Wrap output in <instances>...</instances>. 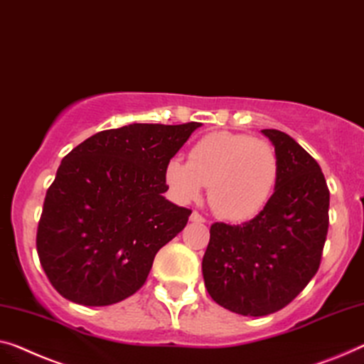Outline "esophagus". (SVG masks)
Here are the masks:
<instances>
[{"label":"esophagus","instance_id":"34e87169","mask_svg":"<svg viewBox=\"0 0 364 364\" xmlns=\"http://www.w3.org/2000/svg\"><path fill=\"white\" fill-rule=\"evenodd\" d=\"M189 220H193V222H205V219L203 215H200L198 210H193L191 213V215H189Z\"/></svg>","mask_w":364,"mask_h":364}]
</instances>
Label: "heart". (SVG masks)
<instances>
[{"mask_svg": "<svg viewBox=\"0 0 364 364\" xmlns=\"http://www.w3.org/2000/svg\"><path fill=\"white\" fill-rule=\"evenodd\" d=\"M278 155L268 140L238 132H210L188 154V161L171 159L165 180L180 203H193L209 186L214 213L225 220L257 217L268 204L278 181Z\"/></svg>", "mask_w": 364, "mask_h": 364, "instance_id": "b5f03b06", "label": "heart"}]
</instances>
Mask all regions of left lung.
I'll use <instances>...</instances> for the list:
<instances>
[{"label": "left lung", "mask_w": 364, "mask_h": 364, "mask_svg": "<svg viewBox=\"0 0 364 364\" xmlns=\"http://www.w3.org/2000/svg\"><path fill=\"white\" fill-rule=\"evenodd\" d=\"M279 173L274 193L242 225H210L203 258L205 289L219 306L262 317L286 307L316 276L328 232L330 191L321 166L294 139L276 129Z\"/></svg>", "instance_id": "obj_1"}]
</instances>
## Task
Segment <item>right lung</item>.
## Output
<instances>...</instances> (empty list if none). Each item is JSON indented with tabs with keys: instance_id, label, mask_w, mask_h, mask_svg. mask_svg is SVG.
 Listing matches in <instances>:
<instances>
[{
	"instance_id": "1",
	"label": "right lung",
	"mask_w": 364,
	"mask_h": 364,
	"mask_svg": "<svg viewBox=\"0 0 364 364\" xmlns=\"http://www.w3.org/2000/svg\"><path fill=\"white\" fill-rule=\"evenodd\" d=\"M200 122L101 130L62 160L37 227V253L65 299L111 306L147 281L191 209L164 198L166 164Z\"/></svg>"
}]
</instances>
